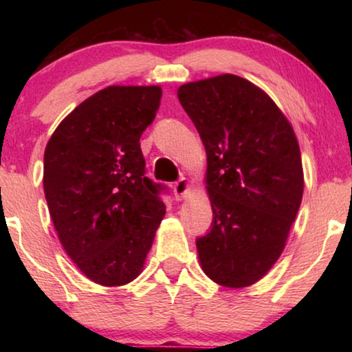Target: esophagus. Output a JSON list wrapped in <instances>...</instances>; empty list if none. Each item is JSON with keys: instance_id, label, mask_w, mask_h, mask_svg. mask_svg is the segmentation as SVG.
<instances>
[{"instance_id": "esophagus-1", "label": "esophagus", "mask_w": 352, "mask_h": 352, "mask_svg": "<svg viewBox=\"0 0 352 352\" xmlns=\"http://www.w3.org/2000/svg\"><path fill=\"white\" fill-rule=\"evenodd\" d=\"M190 187H192V186H190L189 179H186V177H181V179L177 181L176 184H175V187H173V189H175L176 199H177V200L186 199V197L190 194Z\"/></svg>"}]
</instances>
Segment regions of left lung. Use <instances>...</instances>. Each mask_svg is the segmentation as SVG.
Segmentation results:
<instances>
[{"mask_svg": "<svg viewBox=\"0 0 352 352\" xmlns=\"http://www.w3.org/2000/svg\"><path fill=\"white\" fill-rule=\"evenodd\" d=\"M177 99L206 151L213 223L197 239L201 269L223 287H250L280 258L300 210L295 131L261 88L232 74L182 85Z\"/></svg>", "mask_w": 352, "mask_h": 352, "instance_id": "8db88e82", "label": "left lung"}]
</instances>
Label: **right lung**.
<instances>
[{
    "label": "right lung",
    "mask_w": 352,
    "mask_h": 352,
    "mask_svg": "<svg viewBox=\"0 0 352 352\" xmlns=\"http://www.w3.org/2000/svg\"><path fill=\"white\" fill-rule=\"evenodd\" d=\"M160 99V86H107L47 141L43 187L57 237L99 285H126L142 272L165 216L139 144Z\"/></svg>",
    "instance_id": "add662e5"
}]
</instances>
